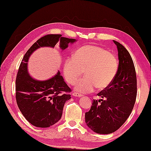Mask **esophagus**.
<instances>
[{
  "label": "esophagus",
  "instance_id": "obj_1",
  "mask_svg": "<svg viewBox=\"0 0 151 151\" xmlns=\"http://www.w3.org/2000/svg\"><path fill=\"white\" fill-rule=\"evenodd\" d=\"M73 96H75V97H82L83 95L82 94H80V93H75V92H74V93H73Z\"/></svg>",
  "mask_w": 151,
  "mask_h": 151
}]
</instances>
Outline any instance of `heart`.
Masks as SVG:
<instances>
[{"label": "heart", "mask_w": 151, "mask_h": 151, "mask_svg": "<svg viewBox=\"0 0 151 151\" xmlns=\"http://www.w3.org/2000/svg\"><path fill=\"white\" fill-rule=\"evenodd\" d=\"M118 61L115 55L107 49L97 45H84L77 50L73 58L66 59L64 73L66 80L73 85L77 82L76 91L82 93L93 92L96 87L99 91L106 89L117 75Z\"/></svg>", "instance_id": "obj_1"}]
</instances>
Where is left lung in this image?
Wrapping results in <instances>:
<instances>
[{"mask_svg":"<svg viewBox=\"0 0 151 151\" xmlns=\"http://www.w3.org/2000/svg\"><path fill=\"white\" fill-rule=\"evenodd\" d=\"M113 42L118 52L117 75L108 88L97 94L101 99L93 100L89 111L85 114L87 125L101 134L114 132L125 123L134 107L137 94L136 75L131 56L124 45Z\"/></svg>","mask_w":151,"mask_h":151,"instance_id":"obj_1","label":"left lung"}]
</instances>
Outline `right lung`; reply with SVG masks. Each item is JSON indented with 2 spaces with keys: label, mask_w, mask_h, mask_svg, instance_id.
<instances>
[{
  "label": "right lung",
  "mask_w": 151,
  "mask_h": 151,
  "mask_svg": "<svg viewBox=\"0 0 151 151\" xmlns=\"http://www.w3.org/2000/svg\"><path fill=\"white\" fill-rule=\"evenodd\" d=\"M76 39L61 35H47L39 38L24 55L16 78V100L20 111L31 124L46 128L58 122L62 117L66 101L71 99V91L58 71L47 80H37L27 71V62L33 52L42 47H54L60 42L62 50Z\"/></svg>",
  "instance_id": "right-lung-1"
}]
</instances>
